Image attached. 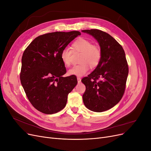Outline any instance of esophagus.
Listing matches in <instances>:
<instances>
[{"instance_id":"obj_1","label":"esophagus","mask_w":151,"mask_h":151,"mask_svg":"<svg viewBox=\"0 0 151 151\" xmlns=\"http://www.w3.org/2000/svg\"><path fill=\"white\" fill-rule=\"evenodd\" d=\"M77 82H78V83H80L81 82V79L80 78V77H77Z\"/></svg>"}]
</instances>
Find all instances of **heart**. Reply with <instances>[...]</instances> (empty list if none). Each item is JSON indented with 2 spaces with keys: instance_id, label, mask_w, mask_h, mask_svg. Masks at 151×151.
<instances>
[{
  "instance_id": "obj_1",
  "label": "heart",
  "mask_w": 151,
  "mask_h": 151,
  "mask_svg": "<svg viewBox=\"0 0 151 151\" xmlns=\"http://www.w3.org/2000/svg\"><path fill=\"white\" fill-rule=\"evenodd\" d=\"M72 52H81L79 58V65H76L68 71L70 76H83L91 68H96L101 59V49L96 45H93L92 42L84 38L76 40L72 44ZM72 51L67 48L62 50L60 53V58L65 66H70L71 64Z\"/></svg>"
}]
</instances>
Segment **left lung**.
Listing matches in <instances>:
<instances>
[{
    "label": "left lung",
    "mask_w": 151,
    "mask_h": 151,
    "mask_svg": "<svg viewBox=\"0 0 151 151\" xmlns=\"http://www.w3.org/2000/svg\"><path fill=\"white\" fill-rule=\"evenodd\" d=\"M84 33L96 40L101 51L99 65L81 80L86 86L83 95L87 108L103 112L119 102L125 93L129 66L122 45L111 35L99 29H86Z\"/></svg>",
    "instance_id": "8db88e82"
}]
</instances>
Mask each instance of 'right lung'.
I'll list each match as a JSON object with an SVG mask.
<instances>
[{
  "instance_id": "obj_1",
  "label": "right lung",
  "mask_w": 151,
  "mask_h": 151,
  "mask_svg": "<svg viewBox=\"0 0 151 151\" xmlns=\"http://www.w3.org/2000/svg\"><path fill=\"white\" fill-rule=\"evenodd\" d=\"M79 31L53 32L36 37L22 57L20 79L33 107L48 115L65 108L69 93L77 84L76 76L66 73L60 53Z\"/></svg>"
}]
</instances>
